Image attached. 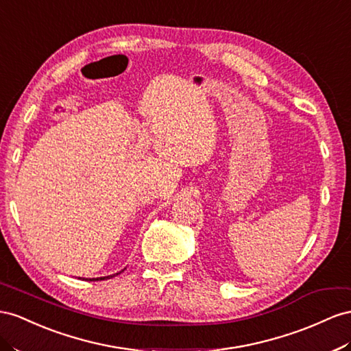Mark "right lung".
<instances>
[{"label":"right lung","instance_id":"1","mask_svg":"<svg viewBox=\"0 0 351 351\" xmlns=\"http://www.w3.org/2000/svg\"><path fill=\"white\" fill-rule=\"evenodd\" d=\"M121 271H124V270H121ZM119 271V273H121ZM119 273H113V274H110V276H103V278H91V279H85V280H105V279H110V278H115V276H118Z\"/></svg>","mask_w":351,"mask_h":351}]
</instances>
